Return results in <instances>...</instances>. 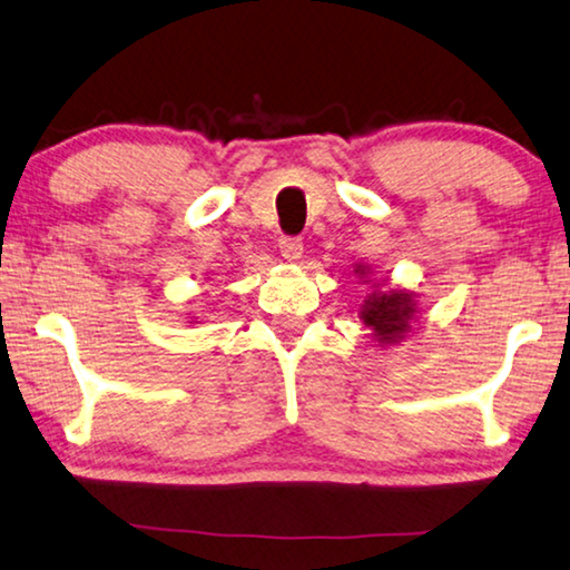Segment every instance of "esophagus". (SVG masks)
<instances>
[{
    "instance_id": "34e87169",
    "label": "esophagus",
    "mask_w": 570,
    "mask_h": 570,
    "mask_svg": "<svg viewBox=\"0 0 570 570\" xmlns=\"http://www.w3.org/2000/svg\"><path fill=\"white\" fill-rule=\"evenodd\" d=\"M278 250H282V256L286 261H299L304 253V243L299 237H282V240H278Z\"/></svg>"
}]
</instances>
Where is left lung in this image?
Wrapping results in <instances>:
<instances>
[{
    "label": "left lung",
    "instance_id": "obj_1",
    "mask_svg": "<svg viewBox=\"0 0 570 570\" xmlns=\"http://www.w3.org/2000/svg\"><path fill=\"white\" fill-rule=\"evenodd\" d=\"M353 271L361 282H368L371 266L366 263H355ZM414 314H417V294L404 292V288H373L363 296L358 309V317L371 330L379 347L402 343L412 330Z\"/></svg>",
    "mask_w": 570,
    "mask_h": 570
}]
</instances>
